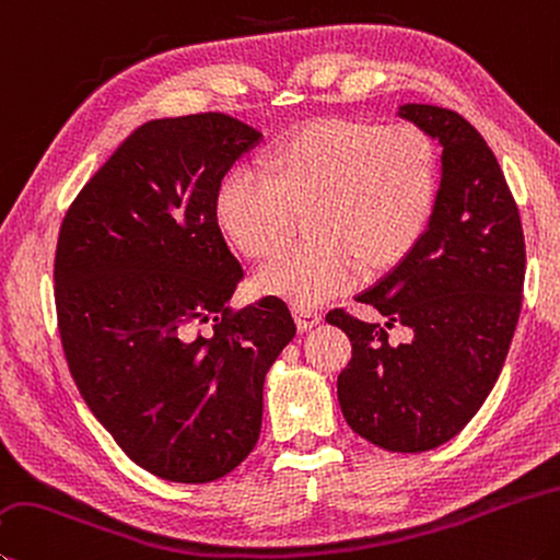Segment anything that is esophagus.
I'll use <instances>...</instances> for the list:
<instances>
[{"mask_svg": "<svg viewBox=\"0 0 560 560\" xmlns=\"http://www.w3.org/2000/svg\"><path fill=\"white\" fill-rule=\"evenodd\" d=\"M293 318L299 323V330H311L315 325L320 323V311L315 308H306V306H293Z\"/></svg>", "mask_w": 560, "mask_h": 560, "instance_id": "1", "label": "esophagus"}]
</instances>
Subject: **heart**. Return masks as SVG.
Masks as SVG:
<instances>
[{
    "mask_svg": "<svg viewBox=\"0 0 560 560\" xmlns=\"http://www.w3.org/2000/svg\"><path fill=\"white\" fill-rule=\"evenodd\" d=\"M439 156L413 125L315 119L271 149L267 171L240 166L218 192V218L254 259L269 257L312 206L314 237L264 264L259 283L296 306L352 289L362 267L401 259L429 228Z\"/></svg>",
    "mask_w": 560,
    "mask_h": 560,
    "instance_id": "1",
    "label": "heart"
}]
</instances>
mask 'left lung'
<instances>
[{
  "label": "left lung",
  "instance_id": "left-lung-1",
  "mask_svg": "<svg viewBox=\"0 0 560 560\" xmlns=\"http://www.w3.org/2000/svg\"><path fill=\"white\" fill-rule=\"evenodd\" d=\"M399 117L443 147L429 230L358 296L389 323L345 308L325 320L352 342L338 377L350 429L384 451L423 453L460 433L500 377L522 311L526 249L520 208L480 131L433 105H404ZM394 324L415 338L389 343Z\"/></svg>",
  "mask_w": 560,
  "mask_h": 560
}]
</instances>
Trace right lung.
<instances>
[{"mask_svg":"<svg viewBox=\"0 0 560 560\" xmlns=\"http://www.w3.org/2000/svg\"><path fill=\"white\" fill-rule=\"evenodd\" d=\"M259 137L225 112L151 119L60 222L68 370L119 448L171 482H212L252 453L264 377L296 335L277 296L228 306L245 271L218 225V192Z\"/></svg>","mask_w":560,"mask_h":560,"instance_id":"add662e5","label":"right lung"}]
</instances>
